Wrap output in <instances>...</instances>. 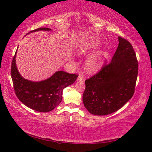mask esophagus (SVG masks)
<instances>
[{"instance_id":"obj_1","label":"esophagus","mask_w":152,"mask_h":152,"mask_svg":"<svg viewBox=\"0 0 152 152\" xmlns=\"http://www.w3.org/2000/svg\"><path fill=\"white\" fill-rule=\"evenodd\" d=\"M83 80V75H82V74H80L78 77V79H77V80H78V81H82Z\"/></svg>"}]
</instances>
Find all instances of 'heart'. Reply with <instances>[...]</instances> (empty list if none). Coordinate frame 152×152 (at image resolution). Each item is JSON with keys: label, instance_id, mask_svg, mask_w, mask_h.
Segmentation results:
<instances>
[{"label": "heart", "instance_id": "heart-1", "mask_svg": "<svg viewBox=\"0 0 152 152\" xmlns=\"http://www.w3.org/2000/svg\"><path fill=\"white\" fill-rule=\"evenodd\" d=\"M98 44L94 40H88L82 43L78 47V51L81 56H87L94 52ZM107 57V53L104 51L93 55L87 60L86 64V70L89 73H96L101 69Z\"/></svg>", "mask_w": 152, "mask_h": 152}]
</instances>
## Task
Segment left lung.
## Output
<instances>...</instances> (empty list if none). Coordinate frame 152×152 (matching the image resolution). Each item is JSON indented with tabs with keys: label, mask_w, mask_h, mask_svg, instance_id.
I'll return each mask as SVG.
<instances>
[{
	"label": "left lung",
	"mask_w": 152,
	"mask_h": 152,
	"mask_svg": "<svg viewBox=\"0 0 152 152\" xmlns=\"http://www.w3.org/2000/svg\"><path fill=\"white\" fill-rule=\"evenodd\" d=\"M119 44L110 63L86 80L83 102L91 114L105 115L118 110L133 96L138 62L129 42L118 37Z\"/></svg>",
	"instance_id": "8db88e82"
}]
</instances>
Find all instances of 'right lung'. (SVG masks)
Segmentation results:
<instances>
[{
    "label": "right lung",
    "instance_id": "1",
    "mask_svg": "<svg viewBox=\"0 0 152 152\" xmlns=\"http://www.w3.org/2000/svg\"><path fill=\"white\" fill-rule=\"evenodd\" d=\"M40 31H50L51 29L38 28L30 31L26 35ZM17 51L18 50L13 58L11 68V76L16 96L23 104L35 111H51L62 101L63 89L74 83L78 75L60 70L42 81L34 82L27 80L21 75L16 66Z\"/></svg>",
    "mask_w": 152,
    "mask_h": 152
}]
</instances>
